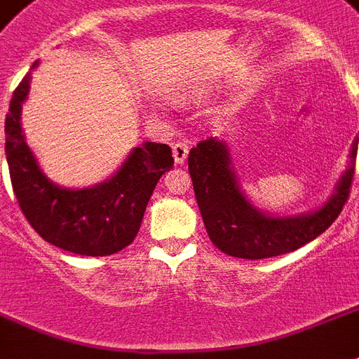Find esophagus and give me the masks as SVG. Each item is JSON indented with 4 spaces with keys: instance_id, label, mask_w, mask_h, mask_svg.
<instances>
[{
    "instance_id": "obj_1",
    "label": "esophagus",
    "mask_w": 359,
    "mask_h": 359,
    "mask_svg": "<svg viewBox=\"0 0 359 359\" xmlns=\"http://www.w3.org/2000/svg\"><path fill=\"white\" fill-rule=\"evenodd\" d=\"M172 156L176 165H183L189 156V144L183 143V141H177V143L172 144Z\"/></svg>"
}]
</instances>
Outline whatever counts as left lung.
Here are the masks:
<instances>
[{
    "label": "left lung",
    "mask_w": 359,
    "mask_h": 359,
    "mask_svg": "<svg viewBox=\"0 0 359 359\" xmlns=\"http://www.w3.org/2000/svg\"><path fill=\"white\" fill-rule=\"evenodd\" d=\"M359 137L352 141L351 165L325 205L297 216H271L244 196L231 167L226 143L209 137L189 152V172L198 207L212 244L236 259H269L290 253L332 226L351 194Z\"/></svg>",
    "instance_id": "obj_1"
}]
</instances>
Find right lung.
Masks as SVG:
<instances>
[{
	"mask_svg": "<svg viewBox=\"0 0 359 359\" xmlns=\"http://www.w3.org/2000/svg\"><path fill=\"white\" fill-rule=\"evenodd\" d=\"M38 62H34L36 67ZM31 75L20 82L5 119V154L14 194L41 238L64 251L106 257L130 245L159 177L174 165L168 144L133 148L114 176L86 189H64L41 172L22 132V104Z\"/></svg>",
	"mask_w": 359,
	"mask_h": 359,
	"instance_id": "add662e5",
	"label": "right lung"
}]
</instances>
